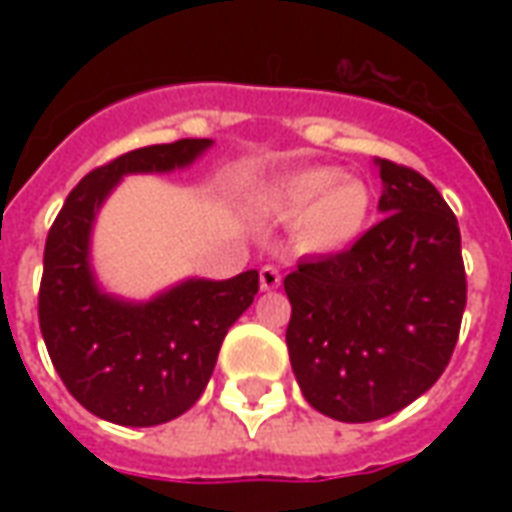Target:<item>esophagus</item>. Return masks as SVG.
Wrapping results in <instances>:
<instances>
[{"mask_svg":"<svg viewBox=\"0 0 512 512\" xmlns=\"http://www.w3.org/2000/svg\"><path fill=\"white\" fill-rule=\"evenodd\" d=\"M282 285V274H279L277 266H263L260 268V288L274 290Z\"/></svg>","mask_w":512,"mask_h":512,"instance_id":"1","label":"esophagus"}]
</instances>
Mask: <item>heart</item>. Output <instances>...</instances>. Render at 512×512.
Wrapping results in <instances>:
<instances>
[{
	"label": "heart",
	"mask_w": 512,
	"mask_h": 512,
	"mask_svg": "<svg viewBox=\"0 0 512 512\" xmlns=\"http://www.w3.org/2000/svg\"><path fill=\"white\" fill-rule=\"evenodd\" d=\"M263 208L282 222H299L301 244L312 252H340L365 233L373 194L362 178L334 167H310L274 180Z\"/></svg>",
	"instance_id": "obj_1"
}]
</instances>
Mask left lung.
Wrapping results in <instances>:
<instances>
[{
    "instance_id": "left-lung-1",
    "label": "left lung",
    "mask_w": 512,
    "mask_h": 512,
    "mask_svg": "<svg viewBox=\"0 0 512 512\" xmlns=\"http://www.w3.org/2000/svg\"><path fill=\"white\" fill-rule=\"evenodd\" d=\"M384 219L340 255L285 277V340L315 411L389 417L439 381L461 332L466 274L458 219L414 169L376 158Z\"/></svg>"
}]
</instances>
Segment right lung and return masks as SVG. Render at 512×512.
<instances>
[{"instance_id":"1","label":"right lung","mask_w":512,"mask_h":512,"mask_svg":"<svg viewBox=\"0 0 512 512\" xmlns=\"http://www.w3.org/2000/svg\"><path fill=\"white\" fill-rule=\"evenodd\" d=\"M213 139L150 145L93 169L57 213L43 252L38 318L54 370L95 417L150 428L200 400L227 329L255 301L257 271L183 279L150 301L106 293L90 263L95 216L126 175L194 164Z\"/></svg>"}]
</instances>
